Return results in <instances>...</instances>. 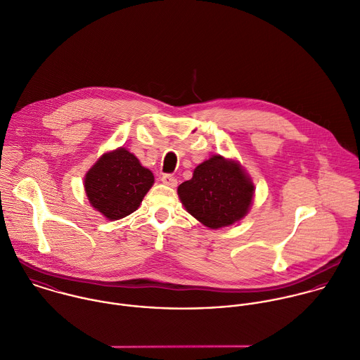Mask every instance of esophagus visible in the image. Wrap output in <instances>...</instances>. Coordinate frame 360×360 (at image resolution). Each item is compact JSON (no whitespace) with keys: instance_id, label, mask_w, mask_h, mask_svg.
Segmentation results:
<instances>
[{"instance_id":"1","label":"esophagus","mask_w":360,"mask_h":360,"mask_svg":"<svg viewBox=\"0 0 360 360\" xmlns=\"http://www.w3.org/2000/svg\"><path fill=\"white\" fill-rule=\"evenodd\" d=\"M161 181L165 184V185H168V186H176V184H178V181H176V178L174 176V175H171V174H164L162 176H161Z\"/></svg>"}]
</instances>
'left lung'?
Listing matches in <instances>:
<instances>
[{
	"label": "left lung",
	"instance_id": "8db88e82",
	"mask_svg": "<svg viewBox=\"0 0 360 360\" xmlns=\"http://www.w3.org/2000/svg\"><path fill=\"white\" fill-rule=\"evenodd\" d=\"M178 195L196 220L220 229L247 214L254 185L237 162L214 155L195 168L192 179L179 185Z\"/></svg>",
	"mask_w": 360,
	"mask_h": 360
}]
</instances>
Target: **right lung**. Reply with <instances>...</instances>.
Segmentation results:
<instances>
[{"instance_id":"1","label":"right lung","mask_w":360,"mask_h":360,"mask_svg":"<svg viewBox=\"0 0 360 360\" xmlns=\"http://www.w3.org/2000/svg\"><path fill=\"white\" fill-rule=\"evenodd\" d=\"M153 184V172L123 147L103 154L84 181L89 203L109 220L136 212Z\"/></svg>"}]
</instances>
